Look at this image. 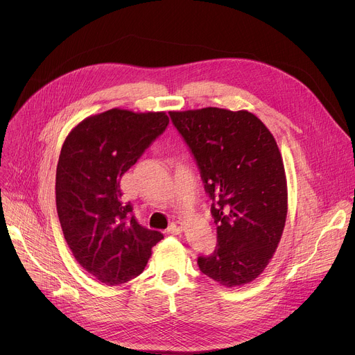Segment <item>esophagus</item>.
Segmentation results:
<instances>
[{
	"mask_svg": "<svg viewBox=\"0 0 355 355\" xmlns=\"http://www.w3.org/2000/svg\"><path fill=\"white\" fill-rule=\"evenodd\" d=\"M167 232L170 233V234H180L181 232H182V222H173L170 226H168V229H167Z\"/></svg>",
	"mask_w": 355,
	"mask_h": 355,
	"instance_id": "1",
	"label": "esophagus"
}]
</instances>
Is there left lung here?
Returning a JSON list of instances; mask_svg holds the SVG:
<instances>
[{
    "label": "left lung",
    "instance_id": "1",
    "mask_svg": "<svg viewBox=\"0 0 355 355\" xmlns=\"http://www.w3.org/2000/svg\"><path fill=\"white\" fill-rule=\"evenodd\" d=\"M212 199L218 243L199 256L202 274L225 286L256 279L270 263L286 219V178L274 136L247 111L170 112Z\"/></svg>",
    "mask_w": 355,
    "mask_h": 355
}]
</instances>
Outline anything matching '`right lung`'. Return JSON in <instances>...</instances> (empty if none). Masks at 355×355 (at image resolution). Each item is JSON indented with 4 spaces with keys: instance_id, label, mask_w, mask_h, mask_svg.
<instances>
[{
    "instance_id": "obj_1",
    "label": "right lung",
    "mask_w": 355,
    "mask_h": 355,
    "mask_svg": "<svg viewBox=\"0 0 355 355\" xmlns=\"http://www.w3.org/2000/svg\"><path fill=\"white\" fill-rule=\"evenodd\" d=\"M164 112L110 110L66 137L56 171V207L77 263L107 285L136 278L164 236L137 223L122 175L168 126Z\"/></svg>"
}]
</instances>
